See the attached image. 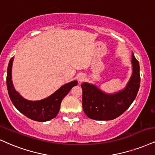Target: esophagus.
<instances>
[{
	"mask_svg": "<svg viewBox=\"0 0 155 155\" xmlns=\"http://www.w3.org/2000/svg\"><path fill=\"white\" fill-rule=\"evenodd\" d=\"M84 76L82 74H80V75L78 76V81H79V82H81L84 80Z\"/></svg>",
	"mask_w": 155,
	"mask_h": 155,
	"instance_id": "obj_1",
	"label": "esophagus"
}]
</instances>
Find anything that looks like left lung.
Instances as JSON below:
<instances>
[{
  "label": "left lung",
  "mask_w": 155,
  "mask_h": 155,
  "mask_svg": "<svg viewBox=\"0 0 155 155\" xmlns=\"http://www.w3.org/2000/svg\"><path fill=\"white\" fill-rule=\"evenodd\" d=\"M133 74L124 90L113 94L102 92L88 83L82 88V107L88 118L97 120H110L122 115L135 100L140 86L139 61L132 54Z\"/></svg>",
  "instance_id": "1"
}]
</instances>
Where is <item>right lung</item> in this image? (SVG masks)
Instances as JSON below:
<instances>
[{"instance_id":"obj_1","label":"right lung","mask_w":155,"mask_h":155,"mask_svg":"<svg viewBox=\"0 0 155 155\" xmlns=\"http://www.w3.org/2000/svg\"><path fill=\"white\" fill-rule=\"evenodd\" d=\"M14 57L10 60L7 69L6 84L8 95L12 103L18 110L27 118L39 122H45L56 117L61 108V101L64 97L70 92L77 81H73L66 84L52 95L39 101H29L24 99L14 89L12 81V68Z\"/></svg>"}]
</instances>
